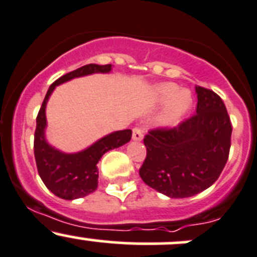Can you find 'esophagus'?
Wrapping results in <instances>:
<instances>
[{"instance_id":"obj_1","label":"esophagus","mask_w":257,"mask_h":257,"mask_svg":"<svg viewBox=\"0 0 257 257\" xmlns=\"http://www.w3.org/2000/svg\"><path fill=\"white\" fill-rule=\"evenodd\" d=\"M143 131L142 128H134L133 129V141L141 142L143 141Z\"/></svg>"}]
</instances>
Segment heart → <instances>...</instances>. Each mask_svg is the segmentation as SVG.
<instances>
[{
    "label": "heart",
    "instance_id": "b5f03b06",
    "mask_svg": "<svg viewBox=\"0 0 257 257\" xmlns=\"http://www.w3.org/2000/svg\"><path fill=\"white\" fill-rule=\"evenodd\" d=\"M152 98L155 104H167L158 118L162 126H175L186 115L193 104L191 93L180 89L173 83H160L153 87Z\"/></svg>",
    "mask_w": 257,
    "mask_h": 257
}]
</instances>
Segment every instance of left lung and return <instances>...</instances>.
<instances>
[{
	"instance_id": "left-lung-1",
	"label": "left lung",
	"mask_w": 257,
	"mask_h": 257,
	"mask_svg": "<svg viewBox=\"0 0 257 257\" xmlns=\"http://www.w3.org/2000/svg\"><path fill=\"white\" fill-rule=\"evenodd\" d=\"M196 114L173 129H157L144 138L147 158L139 170L154 190L181 199L210 188L229 158L231 121L221 98L195 87Z\"/></svg>"
}]
</instances>
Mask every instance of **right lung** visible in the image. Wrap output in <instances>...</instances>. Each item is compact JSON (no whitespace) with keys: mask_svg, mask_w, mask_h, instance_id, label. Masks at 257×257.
Masks as SVG:
<instances>
[{"mask_svg":"<svg viewBox=\"0 0 257 257\" xmlns=\"http://www.w3.org/2000/svg\"><path fill=\"white\" fill-rule=\"evenodd\" d=\"M112 64H87L73 72L64 74L48 88L37 119L35 133V158L38 174L49 190L64 200H74L94 193L98 188V168L103 154L129 143L131 129L116 131L107 134L92 145L77 153H66L48 143L46 138L47 116L46 107L57 85L79 77L94 73H110Z\"/></svg>","mask_w":257,"mask_h":257,"instance_id":"right-lung-1","label":"right lung"}]
</instances>
